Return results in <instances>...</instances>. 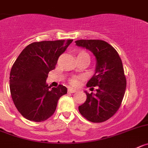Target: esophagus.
<instances>
[{
  "instance_id": "obj_1",
  "label": "esophagus",
  "mask_w": 148,
  "mask_h": 148,
  "mask_svg": "<svg viewBox=\"0 0 148 148\" xmlns=\"http://www.w3.org/2000/svg\"><path fill=\"white\" fill-rule=\"evenodd\" d=\"M68 92L75 93V92H76V90H75V89H73V88H69V89H68Z\"/></svg>"
}]
</instances>
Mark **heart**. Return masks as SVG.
I'll return each mask as SVG.
<instances>
[{"label": "heart", "instance_id": "1", "mask_svg": "<svg viewBox=\"0 0 148 148\" xmlns=\"http://www.w3.org/2000/svg\"><path fill=\"white\" fill-rule=\"evenodd\" d=\"M78 56H88L89 57V54L87 53L86 52H85V51H81V52H79L78 53V56H77V57H78ZM70 83L73 86H77V85L78 84V79L77 77H73V78H72L70 80Z\"/></svg>", "mask_w": 148, "mask_h": 148}]
</instances>
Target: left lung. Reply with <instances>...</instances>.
Instances as JSON below:
<instances>
[{
	"instance_id": "1",
	"label": "left lung",
	"mask_w": 148,
	"mask_h": 148,
	"mask_svg": "<svg viewBox=\"0 0 148 148\" xmlns=\"http://www.w3.org/2000/svg\"><path fill=\"white\" fill-rule=\"evenodd\" d=\"M75 42L95 56V72L86 86H97L95 94L84 91L86 100L78 110L89 121L102 123L116 113L124 97L126 78L122 60L116 50L103 40H80Z\"/></svg>"
}]
</instances>
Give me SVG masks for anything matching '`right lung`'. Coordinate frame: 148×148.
Returning <instances> with one entry per match:
<instances>
[{
	"label": "right lung",
	"instance_id": "add662e5",
	"mask_svg": "<svg viewBox=\"0 0 148 148\" xmlns=\"http://www.w3.org/2000/svg\"><path fill=\"white\" fill-rule=\"evenodd\" d=\"M73 40L33 42L20 53L9 76L11 95L18 112L27 120L42 122L55 112L58 101L67 89L46 84L48 73L55 69L59 56Z\"/></svg>",
	"mask_w": 148,
	"mask_h": 148
}]
</instances>
